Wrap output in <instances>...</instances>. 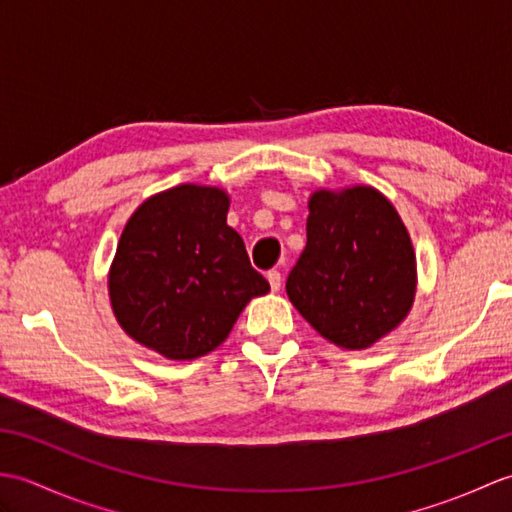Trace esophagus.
<instances>
[{"instance_id":"34e87169","label":"esophagus","mask_w":512,"mask_h":512,"mask_svg":"<svg viewBox=\"0 0 512 512\" xmlns=\"http://www.w3.org/2000/svg\"><path fill=\"white\" fill-rule=\"evenodd\" d=\"M268 284H270V290L277 292L281 288V273L279 270H268Z\"/></svg>"}]
</instances>
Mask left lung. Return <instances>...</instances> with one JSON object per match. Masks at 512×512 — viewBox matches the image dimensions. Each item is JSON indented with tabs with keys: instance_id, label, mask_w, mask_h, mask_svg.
<instances>
[{
	"instance_id": "1",
	"label": "left lung",
	"mask_w": 512,
	"mask_h": 512,
	"mask_svg": "<svg viewBox=\"0 0 512 512\" xmlns=\"http://www.w3.org/2000/svg\"><path fill=\"white\" fill-rule=\"evenodd\" d=\"M308 244L290 270V301L325 339L363 350L407 317L416 255L405 224L376 189L317 191Z\"/></svg>"
}]
</instances>
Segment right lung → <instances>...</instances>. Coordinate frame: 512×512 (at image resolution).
Segmentation results:
<instances>
[{"label": "right lung", "mask_w": 512, "mask_h": 512, "mask_svg": "<svg viewBox=\"0 0 512 512\" xmlns=\"http://www.w3.org/2000/svg\"><path fill=\"white\" fill-rule=\"evenodd\" d=\"M228 198L213 187L169 189L129 217L110 275L123 330L173 361L215 350L268 281L226 224Z\"/></svg>", "instance_id": "1"}]
</instances>
